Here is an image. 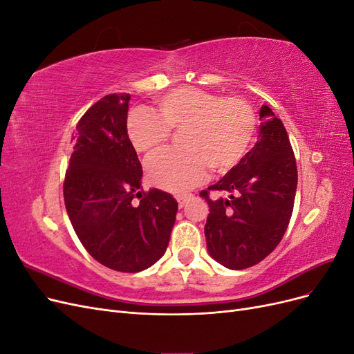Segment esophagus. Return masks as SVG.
I'll list each match as a JSON object with an SVG mask.
<instances>
[{"instance_id": "34e87169", "label": "esophagus", "mask_w": 354, "mask_h": 354, "mask_svg": "<svg viewBox=\"0 0 354 354\" xmlns=\"http://www.w3.org/2000/svg\"><path fill=\"white\" fill-rule=\"evenodd\" d=\"M190 195H177L176 196V199H177V202H178V207L180 208H183L185 205H186V203L190 201Z\"/></svg>"}]
</instances>
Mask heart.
<instances>
[{"instance_id":"obj_1","label":"heart","mask_w":354,"mask_h":354,"mask_svg":"<svg viewBox=\"0 0 354 354\" xmlns=\"http://www.w3.org/2000/svg\"><path fill=\"white\" fill-rule=\"evenodd\" d=\"M159 116L134 109L127 118V134L137 152L151 153L164 146L171 130H181V146L147 159L151 183L181 194L207 178L209 167L227 173L251 147L257 118L252 104L239 95L220 97L196 87H177L156 100Z\"/></svg>"}]
</instances>
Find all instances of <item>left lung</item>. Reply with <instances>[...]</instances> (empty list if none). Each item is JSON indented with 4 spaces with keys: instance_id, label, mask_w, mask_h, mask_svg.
<instances>
[{
    "instance_id": "obj_1",
    "label": "left lung",
    "mask_w": 354,
    "mask_h": 354,
    "mask_svg": "<svg viewBox=\"0 0 354 354\" xmlns=\"http://www.w3.org/2000/svg\"><path fill=\"white\" fill-rule=\"evenodd\" d=\"M260 121L255 146L220 181L201 192L209 207L208 252L232 270L264 260L283 238L294 209L298 174L288 133L269 106H261ZM209 189L230 196L212 200Z\"/></svg>"
}]
</instances>
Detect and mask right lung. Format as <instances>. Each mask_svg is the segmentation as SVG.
Wrapping results in <instances>:
<instances>
[{
	"label": "right lung",
	"instance_id": "right-lung-1",
	"mask_svg": "<svg viewBox=\"0 0 354 354\" xmlns=\"http://www.w3.org/2000/svg\"><path fill=\"white\" fill-rule=\"evenodd\" d=\"M130 99L127 93L108 94L82 115L72 136L63 198L93 259L137 273L165 254L178 203L167 192L140 189L142 164L127 134Z\"/></svg>",
	"mask_w": 354,
	"mask_h": 354
}]
</instances>
